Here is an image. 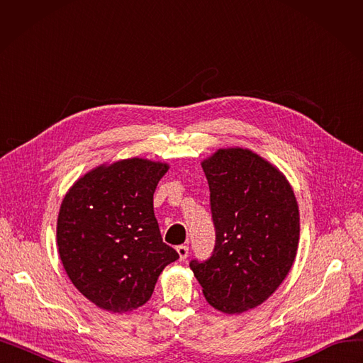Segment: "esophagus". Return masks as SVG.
Segmentation results:
<instances>
[{"label": "esophagus", "mask_w": 363, "mask_h": 363, "mask_svg": "<svg viewBox=\"0 0 363 363\" xmlns=\"http://www.w3.org/2000/svg\"><path fill=\"white\" fill-rule=\"evenodd\" d=\"M177 252H178V255H179V260H181V262H184V260L188 257V253H189L186 245H178V247H177Z\"/></svg>", "instance_id": "obj_1"}]
</instances>
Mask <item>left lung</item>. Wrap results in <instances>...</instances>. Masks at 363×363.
<instances>
[{
	"label": "left lung",
	"instance_id": "left-lung-1",
	"mask_svg": "<svg viewBox=\"0 0 363 363\" xmlns=\"http://www.w3.org/2000/svg\"><path fill=\"white\" fill-rule=\"evenodd\" d=\"M211 189L216 242L189 268L211 306L242 313L271 297L289 275L300 237L298 206L290 182L247 148H220L203 160Z\"/></svg>",
	"mask_w": 363,
	"mask_h": 363
}]
</instances>
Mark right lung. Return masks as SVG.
Listing matches in <instances>:
<instances>
[{"label":"right lung","mask_w":363,"mask_h":363,"mask_svg":"<svg viewBox=\"0 0 363 363\" xmlns=\"http://www.w3.org/2000/svg\"><path fill=\"white\" fill-rule=\"evenodd\" d=\"M167 163L132 157L101 164L65 196L57 247L72 284L100 309L123 313L147 303L179 255L163 242L152 196Z\"/></svg>","instance_id":"add662e5"}]
</instances>
